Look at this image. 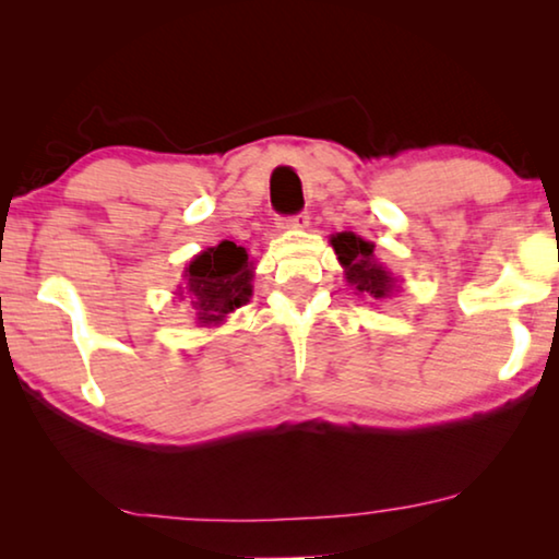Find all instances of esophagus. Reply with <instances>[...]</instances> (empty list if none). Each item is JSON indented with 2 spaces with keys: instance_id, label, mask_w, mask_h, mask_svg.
I'll use <instances>...</instances> for the list:
<instances>
[{
  "instance_id": "1",
  "label": "esophagus",
  "mask_w": 559,
  "mask_h": 559,
  "mask_svg": "<svg viewBox=\"0 0 559 559\" xmlns=\"http://www.w3.org/2000/svg\"><path fill=\"white\" fill-rule=\"evenodd\" d=\"M308 224H310V216L305 211L302 213H295V216H282L277 221L280 228H289V226H293V228H305Z\"/></svg>"
}]
</instances>
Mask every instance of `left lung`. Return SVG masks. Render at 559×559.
Instances as JSON below:
<instances>
[{
	"mask_svg": "<svg viewBox=\"0 0 559 559\" xmlns=\"http://www.w3.org/2000/svg\"><path fill=\"white\" fill-rule=\"evenodd\" d=\"M331 243L335 254H338V262L346 266V280L358 289V293L371 295L373 300H381V297L392 293V274H389L381 264H377L371 241H364L361 236L346 231L335 234Z\"/></svg>",
	"mask_w": 559,
	"mask_h": 559,
	"instance_id": "1",
	"label": "left lung"
}]
</instances>
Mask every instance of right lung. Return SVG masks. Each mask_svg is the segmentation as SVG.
Returning a JSON list of instances; mask_svg holds the SVG:
<instances>
[{"mask_svg": "<svg viewBox=\"0 0 559 559\" xmlns=\"http://www.w3.org/2000/svg\"><path fill=\"white\" fill-rule=\"evenodd\" d=\"M251 270L254 266L247 249L236 247L234 241H221L218 247L198 254L186 270V287H180V295L193 305L198 323H221L228 312L247 305L254 277Z\"/></svg>", "mask_w": 559, "mask_h": 559, "instance_id": "add662e5", "label": "right lung"}]
</instances>
